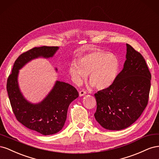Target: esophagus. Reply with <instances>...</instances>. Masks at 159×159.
<instances>
[{
  "label": "esophagus",
  "instance_id": "obj_1",
  "mask_svg": "<svg viewBox=\"0 0 159 159\" xmlns=\"http://www.w3.org/2000/svg\"><path fill=\"white\" fill-rule=\"evenodd\" d=\"M79 93H80V96H84V95H85L86 93H87V92H86V91H85V90L81 89V91H80Z\"/></svg>",
  "mask_w": 159,
  "mask_h": 159
}]
</instances>
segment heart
Segmentation results:
<instances>
[{"label":"heart","instance_id":"b5f03b06","mask_svg":"<svg viewBox=\"0 0 159 159\" xmlns=\"http://www.w3.org/2000/svg\"><path fill=\"white\" fill-rule=\"evenodd\" d=\"M119 61L116 56L94 49L72 62L69 71L76 84H80L89 75V81L98 89H107L116 80Z\"/></svg>","mask_w":159,"mask_h":159}]
</instances>
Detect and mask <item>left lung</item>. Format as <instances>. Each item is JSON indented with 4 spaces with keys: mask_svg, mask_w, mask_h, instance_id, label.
<instances>
[{
    "mask_svg": "<svg viewBox=\"0 0 159 159\" xmlns=\"http://www.w3.org/2000/svg\"><path fill=\"white\" fill-rule=\"evenodd\" d=\"M127 60L114 83L95 93V118L103 128L121 130L135 122L146 108L151 74L143 56L128 44Z\"/></svg>",
    "mask_w": 159,
    "mask_h": 159,
    "instance_id": "1",
    "label": "left lung"
}]
</instances>
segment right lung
Here are the masks:
<instances>
[{
	"label": "right lung",
	"instance_id": "add662e5",
	"mask_svg": "<svg viewBox=\"0 0 159 159\" xmlns=\"http://www.w3.org/2000/svg\"><path fill=\"white\" fill-rule=\"evenodd\" d=\"M57 49V46L35 47L22 53L14 63L7 79V90L14 116L24 126L44 135L55 134L64 127L69 105L78 98V91L70 84L56 81L44 100L34 105L23 98L17 76L18 70L28 61L40 56L52 57Z\"/></svg>",
	"mask_w": 159,
	"mask_h": 159
}]
</instances>
